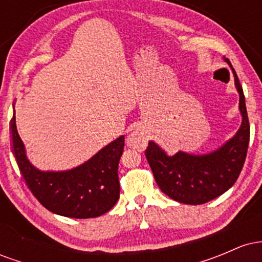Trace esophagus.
<instances>
[{
	"label": "esophagus",
	"mask_w": 262,
	"mask_h": 262,
	"mask_svg": "<svg viewBox=\"0 0 262 262\" xmlns=\"http://www.w3.org/2000/svg\"><path fill=\"white\" fill-rule=\"evenodd\" d=\"M145 137H144V133H141L140 130H134L133 133L129 134L127 143L129 145H135V144H139L141 141H144Z\"/></svg>",
	"instance_id": "1"
}]
</instances>
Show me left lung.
<instances>
[{"label":"left lung","mask_w":262,"mask_h":262,"mask_svg":"<svg viewBox=\"0 0 262 262\" xmlns=\"http://www.w3.org/2000/svg\"><path fill=\"white\" fill-rule=\"evenodd\" d=\"M234 75L239 93V111L242 124L233 138L207 154L177 151L169 155L155 141L150 140L145 150L155 181L170 198L185 204H203L227 192L235 183L244 166L250 125L246 112L245 97L235 70L229 59L224 58Z\"/></svg>","instance_id":"obj_1"}]
</instances>
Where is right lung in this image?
I'll return each mask as SVG.
<instances>
[{"mask_svg": "<svg viewBox=\"0 0 262 262\" xmlns=\"http://www.w3.org/2000/svg\"><path fill=\"white\" fill-rule=\"evenodd\" d=\"M11 134L20 173L34 197L48 210L69 218H96L107 213L119 200L118 164L124 148V135L111 141L79 166L43 171L27 158L25 144L17 130L14 110Z\"/></svg>", "mask_w": 262, "mask_h": 262, "instance_id": "1", "label": "right lung"}]
</instances>
